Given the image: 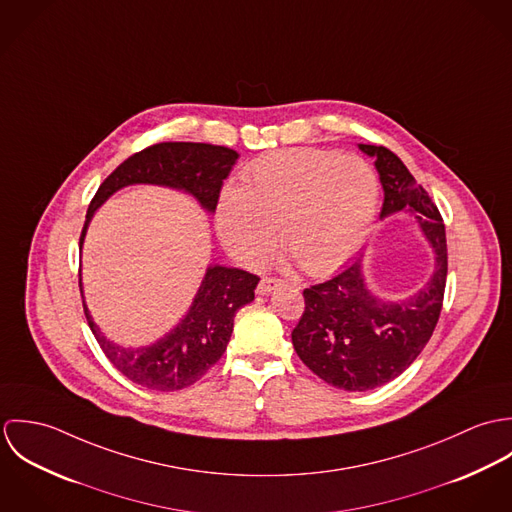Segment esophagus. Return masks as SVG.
<instances>
[{"instance_id": "34e87169", "label": "esophagus", "mask_w": 512, "mask_h": 512, "mask_svg": "<svg viewBox=\"0 0 512 512\" xmlns=\"http://www.w3.org/2000/svg\"><path fill=\"white\" fill-rule=\"evenodd\" d=\"M276 288H280V280L262 278L260 284H258V288H256V293H258V295H268V293L274 292Z\"/></svg>"}]
</instances>
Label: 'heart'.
Masks as SVG:
<instances>
[{
  "mask_svg": "<svg viewBox=\"0 0 512 512\" xmlns=\"http://www.w3.org/2000/svg\"><path fill=\"white\" fill-rule=\"evenodd\" d=\"M378 179L363 157L286 149L254 161L244 187L226 185L217 203L222 246L242 264L264 260L278 240L311 276L341 268L370 232Z\"/></svg>",
  "mask_w": 512,
  "mask_h": 512,
  "instance_id": "heart-1",
  "label": "heart"
}]
</instances>
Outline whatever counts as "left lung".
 Masks as SVG:
<instances>
[{"mask_svg": "<svg viewBox=\"0 0 512 512\" xmlns=\"http://www.w3.org/2000/svg\"><path fill=\"white\" fill-rule=\"evenodd\" d=\"M374 159L384 191L380 219L410 213L434 252L430 280L404 299H382L366 284L365 252L335 278L303 290L305 311L292 331L297 357L331 386L365 392L400 376L428 345L447 278L445 226L438 207L398 155L359 144Z\"/></svg>", "mask_w": 512, "mask_h": 512, "instance_id": "obj_1", "label": "left lung"}]
</instances>
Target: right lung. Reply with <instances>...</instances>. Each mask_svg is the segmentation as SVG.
<instances>
[{
    "label": "right lung",
    "mask_w": 512,
    "mask_h": 512,
    "mask_svg": "<svg viewBox=\"0 0 512 512\" xmlns=\"http://www.w3.org/2000/svg\"><path fill=\"white\" fill-rule=\"evenodd\" d=\"M238 153L228 147L191 142H167L128 157L98 187L80 234V250L94 213L120 189L130 185H159L183 191L203 211L215 213L222 181L234 167ZM80 276V274H78ZM260 278L238 268L211 264L183 319L157 341L144 347H124L108 339L94 323L78 280L84 315L108 361L132 382L159 392L183 390L197 382L226 351L234 317L254 299Z\"/></svg>",
    "instance_id": "right-lung-1"
}]
</instances>
